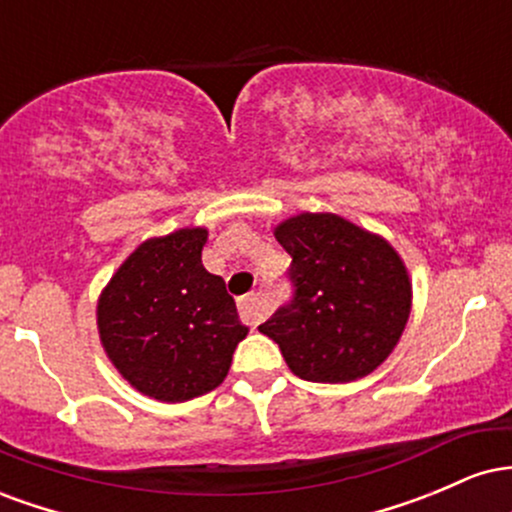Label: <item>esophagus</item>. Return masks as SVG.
Returning <instances> with one entry per match:
<instances>
[{
  "label": "esophagus",
  "instance_id": "34e87169",
  "mask_svg": "<svg viewBox=\"0 0 512 512\" xmlns=\"http://www.w3.org/2000/svg\"><path fill=\"white\" fill-rule=\"evenodd\" d=\"M238 308H240V315H243V320L250 322V325H257V322L262 320V308H260V298H257V293H248V296L240 298Z\"/></svg>",
  "mask_w": 512,
  "mask_h": 512
}]
</instances>
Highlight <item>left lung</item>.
<instances>
[{
    "instance_id": "obj_1",
    "label": "left lung",
    "mask_w": 512,
    "mask_h": 512,
    "mask_svg": "<svg viewBox=\"0 0 512 512\" xmlns=\"http://www.w3.org/2000/svg\"><path fill=\"white\" fill-rule=\"evenodd\" d=\"M293 257L296 298L260 332L293 375L354 383L395 351L411 313V276L390 240L330 211H301L274 226Z\"/></svg>"
}]
</instances>
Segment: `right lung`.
<instances>
[{
	"label": "right lung",
	"mask_w": 512,
	"mask_h": 512,
	"mask_svg": "<svg viewBox=\"0 0 512 512\" xmlns=\"http://www.w3.org/2000/svg\"><path fill=\"white\" fill-rule=\"evenodd\" d=\"M207 238L209 228L187 226L144 240L98 296L105 356L134 390L158 402L216 390L250 332L226 281L204 269Z\"/></svg>",
	"instance_id": "obj_1"
}]
</instances>
